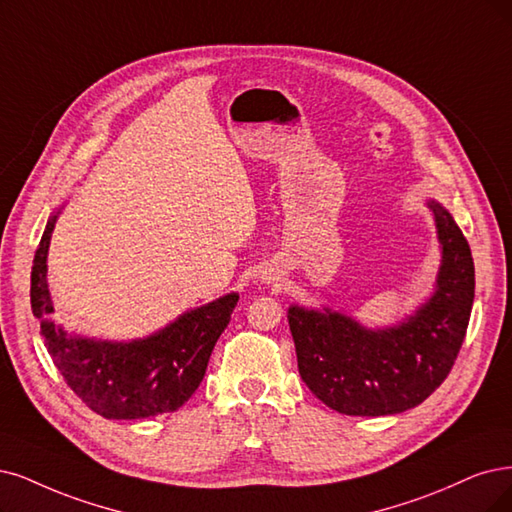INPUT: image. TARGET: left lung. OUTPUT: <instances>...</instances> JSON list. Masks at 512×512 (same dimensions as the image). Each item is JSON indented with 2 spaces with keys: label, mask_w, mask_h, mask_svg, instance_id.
<instances>
[{
  "label": "left lung",
  "mask_w": 512,
  "mask_h": 512,
  "mask_svg": "<svg viewBox=\"0 0 512 512\" xmlns=\"http://www.w3.org/2000/svg\"><path fill=\"white\" fill-rule=\"evenodd\" d=\"M443 263L418 314L386 331H367L339 312L289 310L301 380L327 407L346 415H392L418 407L449 375L466 337L475 263L458 223L437 202Z\"/></svg>",
  "instance_id": "obj_1"
}]
</instances>
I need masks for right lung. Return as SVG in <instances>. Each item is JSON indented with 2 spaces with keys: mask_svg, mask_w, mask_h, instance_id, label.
Listing matches in <instances>:
<instances>
[{
  "mask_svg": "<svg viewBox=\"0 0 512 512\" xmlns=\"http://www.w3.org/2000/svg\"><path fill=\"white\" fill-rule=\"evenodd\" d=\"M56 215L37 244L31 268V310L67 386L107 420H141L179 409L200 386L208 358L230 323L238 295L183 314L160 333L130 344L67 335L50 323L46 257Z\"/></svg>",
  "mask_w": 512,
  "mask_h": 512,
  "instance_id": "add662e5",
  "label": "right lung"
}]
</instances>
